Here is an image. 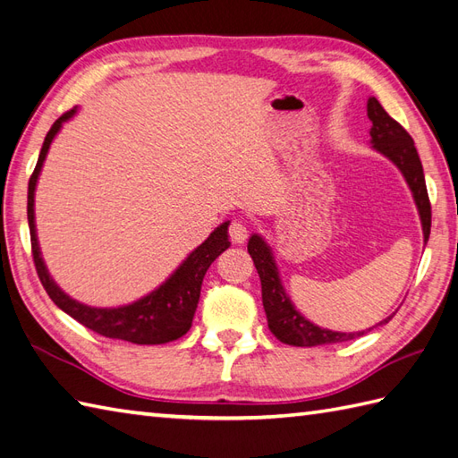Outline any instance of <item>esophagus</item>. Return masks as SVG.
<instances>
[{
  "label": "esophagus",
  "instance_id": "obj_1",
  "mask_svg": "<svg viewBox=\"0 0 458 458\" xmlns=\"http://www.w3.org/2000/svg\"><path fill=\"white\" fill-rule=\"evenodd\" d=\"M247 223L244 221H241V219H235V221H231V225H229V239L235 242V244H241V242H244L247 241Z\"/></svg>",
  "mask_w": 458,
  "mask_h": 458
}]
</instances>
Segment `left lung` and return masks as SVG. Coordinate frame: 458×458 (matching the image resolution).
I'll return each instance as SVG.
<instances>
[{"instance_id":"obj_1","label":"left lung","mask_w":458,"mask_h":458,"mask_svg":"<svg viewBox=\"0 0 458 458\" xmlns=\"http://www.w3.org/2000/svg\"><path fill=\"white\" fill-rule=\"evenodd\" d=\"M367 116L373 122L371 126V141L377 151L393 161L400 171H403L408 186L414 194L416 206L420 209L421 225H423V239H429L431 229V204L426 188V176H423V166L420 161V155L416 151L414 140L410 133L398 124L394 118L386 114V110L375 97L367 103ZM249 254L252 256V262L256 266V272L260 276L262 284V305L266 310L267 328L274 336L289 345H301V348H310V345H325V344H336V342H348L358 336H363V332H332L315 327L313 322L301 317L292 301L285 295L280 276H277V267L270 254V249L266 242L259 237L252 235L249 241ZM393 317L378 322L385 325ZM371 330V328H369Z\"/></svg>"}]
</instances>
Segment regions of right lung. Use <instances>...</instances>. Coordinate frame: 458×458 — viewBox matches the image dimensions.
<instances>
[{
	"instance_id": "obj_1",
	"label": "right lung",
	"mask_w": 458,
	"mask_h": 458,
	"mask_svg": "<svg viewBox=\"0 0 458 458\" xmlns=\"http://www.w3.org/2000/svg\"><path fill=\"white\" fill-rule=\"evenodd\" d=\"M75 108L64 113L58 120L54 122L50 131L44 138L42 149L38 155V163L29 178V198H27V217H29V229H30V250L32 260H35L37 274L40 277L42 287L47 289L50 299L58 305L64 313H68L72 318L89 330H93L100 336L126 340L131 344H166L176 338L184 336L191 330L192 318L198 307L199 289H202L204 276L208 267L211 266L217 256L229 249L227 239V225L223 223L219 225L208 241H204L199 247L188 256L184 264L166 280L157 292L149 293L136 303L118 307V309H93L77 303V301L70 299L62 289L55 285L44 267V262L40 259L37 233H35V186L37 178L42 169L44 157H47L50 143L55 133H58L62 122L72 118Z\"/></svg>"
}]
</instances>
